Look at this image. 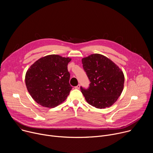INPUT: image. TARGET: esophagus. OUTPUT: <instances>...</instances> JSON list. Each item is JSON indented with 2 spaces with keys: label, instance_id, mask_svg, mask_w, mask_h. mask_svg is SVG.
<instances>
[{
  "label": "esophagus",
  "instance_id": "1",
  "mask_svg": "<svg viewBox=\"0 0 153 153\" xmlns=\"http://www.w3.org/2000/svg\"><path fill=\"white\" fill-rule=\"evenodd\" d=\"M80 85L79 84L78 85H77L76 86H75V88H76V89H79V88H80Z\"/></svg>",
  "mask_w": 153,
  "mask_h": 153
}]
</instances>
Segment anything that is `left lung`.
I'll return each instance as SVG.
<instances>
[{
    "label": "left lung",
    "instance_id": "8db88e82",
    "mask_svg": "<svg viewBox=\"0 0 153 153\" xmlns=\"http://www.w3.org/2000/svg\"><path fill=\"white\" fill-rule=\"evenodd\" d=\"M82 62L90 81L88 88L80 86L85 100L97 108L111 106L123 91V72L110 59L99 54L83 58Z\"/></svg>",
    "mask_w": 153,
    "mask_h": 153
}]
</instances>
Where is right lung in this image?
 Masks as SVG:
<instances>
[{"label": "right lung", "mask_w": 153, "mask_h": 153, "mask_svg": "<svg viewBox=\"0 0 153 153\" xmlns=\"http://www.w3.org/2000/svg\"><path fill=\"white\" fill-rule=\"evenodd\" d=\"M68 57L52 54L39 59L28 70L25 76L27 90L39 105L54 108L67 99L72 89Z\"/></svg>", "instance_id": "1"}]
</instances>
